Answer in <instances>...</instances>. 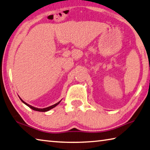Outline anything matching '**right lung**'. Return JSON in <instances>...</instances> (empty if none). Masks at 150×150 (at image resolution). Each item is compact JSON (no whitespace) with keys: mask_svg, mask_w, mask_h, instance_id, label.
I'll list each match as a JSON object with an SVG mask.
<instances>
[{"mask_svg":"<svg viewBox=\"0 0 150 150\" xmlns=\"http://www.w3.org/2000/svg\"><path fill=\"white\" fill-rule=\"evenodd\" d=\"M20 100H21V102H22L23 103H25V104L26 105H28L29 108H30L31 109H32L33 110H35V111H42V112H45V111H49L50 110H51V109H52V108H55L56 105H58L59 103V102H61V100L59 102H58V103H55V104H54V105H51V106H49V107H48V108H35V107H33V106H32V105H29V104H28V103H27L26 102H25L23 101V100H21V98H20Z\"/></svg>","mask_w":150,"mask_h":150,"instance_id":"obj_1","label":"right lung"}]
</instances>
